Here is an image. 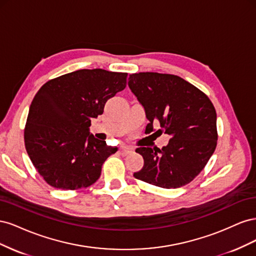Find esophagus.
Listing matches in <instances>:
<instances>
[{
    "label": "esophagus",
    "instance_id": "34e87169",
    "mask_svg": "<svg viewBox=\"0 0 256 256\" xmlns=\"http://www.w3.org/2000/svg\"><path fill=\"white\" fill-rule=\"evenodd\" d=\"M132 152H134V150L131 148V147H129V146H122V148H120L122 154H131Z\"/></svg>",
    "mask_w": 256,
    "mask_h": 256
}]
</instances>
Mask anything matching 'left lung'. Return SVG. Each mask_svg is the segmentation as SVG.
<instances>
[{
	"label": "left lung",
	"instance_id": "8db88e82",
	"mask_svg": "<svg viewBox=\"0 0 256 256\" xmlns=\"http://www.w3.org/2000/svg\"><path fill=\"white\" fill-rule=\"evenodd\" d=\"M128 86L144 108L148 124L145 132L170 136L162 148L138 147L144 166L138 180L171 189L189 184L205 168L216 150V113L209 98L180 76L158 72L129 76Z\"/></svg>",
	"mask_w": 256,
	"mask_h": 256
}]
</instances>
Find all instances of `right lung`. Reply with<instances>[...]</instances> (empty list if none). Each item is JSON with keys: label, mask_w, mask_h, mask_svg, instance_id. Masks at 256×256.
<instances>
[{"label": "right lung", "mask_w": 256, "mask_h": 256, "mask_svg": "<svg viewBox=\"0 0 256 256\" xmlns=\"http://www.w3.org/2000/svg\"><path fill=\"white\" fill-rule=\"evenodd\" d=\"M127 74L80 69L44 83L30 106L24 142L44 180L62 190L86 188L98 180L118 147L90 132L92 118L126 88Z\"/></svg>", "instance_id": "right-lung-1"}]
</instances>
